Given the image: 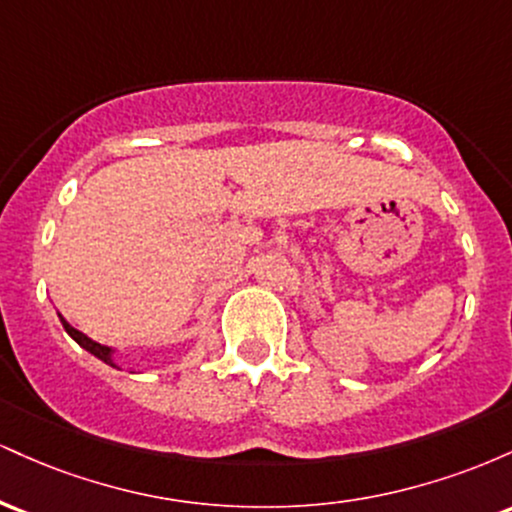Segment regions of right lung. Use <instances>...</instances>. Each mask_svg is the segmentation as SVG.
<instances>
[{"label":"right lung","mask_w":512,"mask_h":512,"mask_svg":"<svg viewBox=\"0 0 512 512\" xmlns=\"http://www.w3.org/2000/svg\"><path fill=\"white\" fill-rule=\"evenodd\" d=\"M57 315H60V313H57ZM60 322H62V327H64V330H67L69 337H72L74 342L81 346V349H86L88 354H93V356H96V358H101V361H103V363H108V366H113V368H120V366H117V361H115V354H117V349H115V346H105V344H101V342H96V339L86 337L84 332L74 330V327L69 325V322L64 320L62 315H60Z\"/></svg>","instance_id":"1"}]
</instances>
